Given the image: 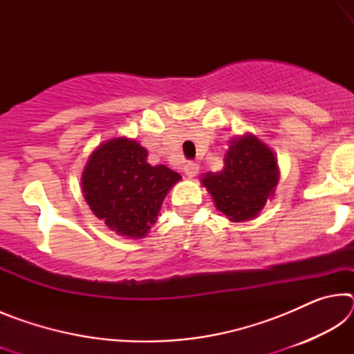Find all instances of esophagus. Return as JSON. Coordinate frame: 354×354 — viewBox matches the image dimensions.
Wrapping results in <instances>:
<instances>
[{"label": "esophagus", "instance_id": "34e87169", "mask_svg": "<svg viewBox=\"0 0 354 354\" xmlns=\"http://www.w3.org/2000/svg\"><path fill=\"white\" fill-rule=\"evenodd\" d=\"M200 171V167H198V164H195V162H187L184 165V173H185V176H189V178H195L196 176V173Z\"/></svg>", "mask_w": 354, "mask_h": 354}]
</instances>
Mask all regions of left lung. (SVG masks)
<instances>
[{
    "label": "left lung",
    "mask_w": 354,
    "mask_h": 354,
    "mask_svg": "<svg viewBox=\"0 0 354 354\" xmlns=\"http://www.w3.org/2000/svg\"><path fill=\"white\" fill-rule=\"evenodd\" d=\"M225 167L201 176L215 207L234 223L253 220L270 201L279 183L278 159L273 149L251 133L231 139Z\"/></svg>",
    "instance_id": "1"
}]
</instances>
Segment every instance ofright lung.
Returning a JSON list of instances; mask_svg holds the SVG:
<instances>
[{"mask_svg": "<svg viewBox=\"0 0 354 354\" xmlns=\"http://www.w3.org/2000/svg\"><path fill=\"white\" fill-rule=\"evenodd\" d=\"M148 151L129 137L104 140L88 156L81 175L84 200L107 230L142 239L158 220L167 194L181 175L148 164Z\"/></svg>", "mask_w": 354, "mask_h": 354, "instance_id": "add662e5", "label": "right lung"}]
</instances>
